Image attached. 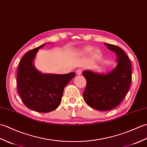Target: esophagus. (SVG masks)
I'll return each mask as SVG.
<instances>
[{
	"label": "esophagus",
	"mask_w": 147,
	"mask_h": 147,
	"mask_svg": "<svg viewBox=\"0 0 147 147\" xmlns=\"http://www.w3.org/2000/svg\"><path fill=\"white\" fill-rule=\"evenodd\" d=\"M82 71H83L82 69L79 68V69H78L76 70V74H78V75H80V74L82 73Z\"/></svg>",
	"instance_id": "esophagus-1"
}]
</instances>
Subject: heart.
<instances>
[{
    "mask_svg": "<svg viewBox=\"0 0 147 147\" xmlns=\"http://www.w3.org/2000/svg\"><path fill=\"white\" fill-rule=\"evenodd\" d=\"M93 50V47L92 46H86L85 47H84L82 50V52L84 53V54H89ZM101 54V51H100L99 49H96L94 51H93L92 53V55L94 58H97Z\"/></svg>",
    "mask_w": 147,
    "mask_h": 147,
    "instance_id": "b5f03b06",
    "label": "heart"
}]
</instances>
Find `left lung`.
I'll return each instance as SVG.
<instances>
[{
  "label": "left lung",
  "instance_id": "8db88e82",
  "mask_svg": "<svg viewBox=\"0 0 147 147\" xmlns=\"http://www.w3.org/2000/svg\"><path fill=\"white\" fill-rule=\"evenodd\" d=\"M105 45L116 53V67L107 74L90 71L83 73L86 80L84 100L90 107L102 111L111 110L120 104L129 89L132 73L131 64L126 53L116 45Z\"/></svg>",
  "mask_w": 147,
  "mask_h": 147
}]
</instances>
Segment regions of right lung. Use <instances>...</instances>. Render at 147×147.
I'll return each mask as SVG.
<instances>
[{
    "label": "right lung",
    "mask_w": 147,
    "mask_h": 147,
    "mask_svg": "<svg viewBox=\"0 0 147 147\" xmlns=\"http://www.w3.org/2000/svg\"><path fill=\"white\" fill-rule=\"evenodd\" d=\"M45 44L26 52L21 59L17 72L19 95L28 108L40 112H49L60 105L64 87L75 76L42 74L33 65L38 49Z\"/></svg>",
    "instance_id": "add662e5"
}]
</instances>
